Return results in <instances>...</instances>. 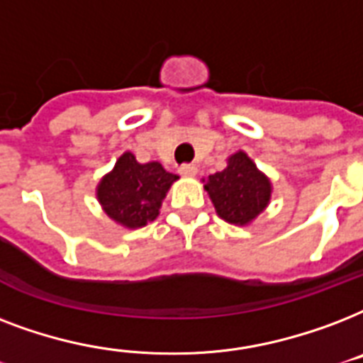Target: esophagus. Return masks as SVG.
I'll use <instances>...</instances> for the list:
<instances>
[{
	"mask_svg": "<svg viewBox=\"0 0 363 363\" xmlns=\"http://www.w3.org/2000/svg\"><path fill=\"white\" fill-rule=\"evenodd\" d=\"M179 174L185 176V178H195L196 167L195 164H182V167H179Z\"/></svg>",
	"mask_w": 363,
	"mask_h": 363,
	"instance_id": "obj_1",
	"label": "esophagus"
}]
</instances>
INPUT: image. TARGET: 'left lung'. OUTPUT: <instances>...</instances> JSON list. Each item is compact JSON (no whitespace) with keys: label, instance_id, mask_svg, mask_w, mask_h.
I'll return each mask as SVG.
<instances>
[{"label":"left lung","instance_id":"left-lung-1","mask_svg":"<svg viewBox=\"0 0 363 363\" xmlns=\"http://www.w3.org/2000/svg\"><path fill=\"white\" fill-rule=\"evenodd\" d=\"M202 182L216 213L231 225H250L271 202V179L244 151L233 153L221 172Z\"/></svg>","mask_w":363,"mask_h":363}]
</instances>
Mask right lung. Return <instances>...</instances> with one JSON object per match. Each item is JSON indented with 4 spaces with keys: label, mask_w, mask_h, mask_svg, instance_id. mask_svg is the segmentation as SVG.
<instances>
[{
    "label": "right lung",
    "mask_w": 363,
    "mask_h": 363,
    "mask_svg": "<svg viewBox=\"0 0 363 363\" xmlns=\"http://www.w3.org/2000/svg\"><path fill=\"white\" fill-rule=\"evenodd\" d=\"M179 176L161 162H138L125 151L96 185V199L109 220L125 229H140L155 221L162 201Z\"/></svg>",
    "instance_id": "right-lung-1"
}]
</instances>
